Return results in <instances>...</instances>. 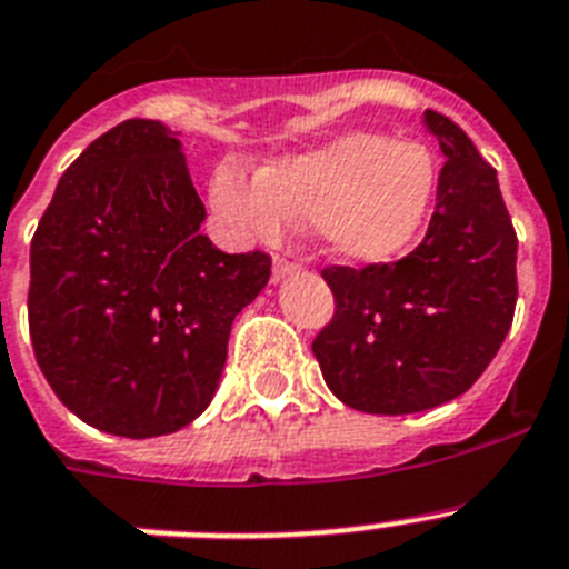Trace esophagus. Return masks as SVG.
<instances>
[{"label": "esophagus", "mask_w": 569, "mask_h": 569, "mask_svg": "<svg viewBox=\"0 0 569 569\" xmlns=\"http://www.w3.org/2000/svg\"><path fill=\"white\" fill-rule=\"evenodd\" d=\"M296 270H299V264H296V261H290V259H276L273 261V281H281V279H288V276H293Z\"/></svg>", "instance_id": "34e87169"}]
</instances>
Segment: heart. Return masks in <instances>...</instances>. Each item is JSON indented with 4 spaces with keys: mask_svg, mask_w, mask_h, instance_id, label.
Wrapping results in <instances>:
<instances>
[{
    "mask_svg": "<svg viewBox=\"0 0 569 569\" xmlns=\"http://www.w3.org/2000/svg\"><path fill=\"white\" fill-rule=\"evenodd\" d=\"M435 189L437 167L426 146L353 132L267 163L256 181L218 169L210 198L238 236L276 238L284 221H310L331 256L377 264L415 241Z\"/></svg>",
    "mask_w": 569,
    "mask_h": 569,
    "instance_id": "obj_1",
    "label": "heart"
}]
</instances>
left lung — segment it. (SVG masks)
Listing matches in <instances>:
<instances>
[{
    "instance_id": "obj_1",
    "label": "left lung",
    "mask_w": 569,
    "mask_h": 569,
    "mask_svg": "<svg viewBox=\"0 0 569 569\" xmlns=\"http://www.w3.org/2000/svg\"><path fill=\"white\" fill-rule=\"evenodd\" d=\"M446 163L426 238L395 264L325 267L333 319L313 357L366 415H415L475 386L516 313L518 238L498 174L446 114L426 109Z\"/></svg>"
}]
</instances>
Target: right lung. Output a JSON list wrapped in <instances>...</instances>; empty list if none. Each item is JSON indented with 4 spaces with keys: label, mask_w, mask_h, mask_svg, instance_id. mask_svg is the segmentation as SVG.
Instances as JSON below:
<instances>
[{
    "label": "right lung",
    "mask_w": 569,
    "mask_h": 569,
    "mask_svg": "<svg viewBox=\"0 0 569 569\" xmlns=\"http://www.w3.org/2000/svg\"><path fill=\"white\" fill-rule=\"evenodd\" d=\"M203 218L178 132L158 120L100 134L57 183L31 241L28 328L82 423L143 440L210 406L270 256L221 252Z\"/></svg>",
    "instance_id": "obj_1"
}]
</instances>
